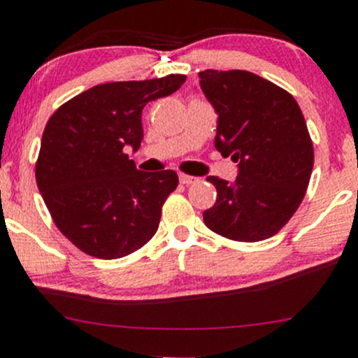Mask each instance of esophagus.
<instances>
[{
	"instance_id": "obj_1",
	"label": "esophagus",
	"mask_w": 358,
	"mask_h": 358,
	"mask_svg": "<svg viewBox=\"0 0 358 358\" xmlns=\"http://www.w3.org/2000/svg\"><path fill=\"white\" fill-rule=\"evenodd\" d=\"M180 182L183 183V185H192V183L197 182V178L195 176H190V175H185V173H180Z\"/></svg>"
}]
</instances>
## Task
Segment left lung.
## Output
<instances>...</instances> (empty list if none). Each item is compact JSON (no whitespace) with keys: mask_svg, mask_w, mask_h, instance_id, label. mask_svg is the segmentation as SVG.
I'll list each match as a JSON object with an SVG mask.
<instances>
[{"mask_svg":"<svg viewBox=\"0 0 358 358\" xmlns=\"http://www.w3.org/2000/svg\"><path fill=\"white\" fill-rule=\"evenodd\" d=\"M200 88L217 113L215 149L238 163L233 183L207 176L217 190L203 222L234 241L277 234L301 206L314 149L304 115L289 92L250 71L199 73Z\"/></svg>","mask_w":358,"mask_h":358,"instance_id":"1","label":"left lung"}]
</instances>
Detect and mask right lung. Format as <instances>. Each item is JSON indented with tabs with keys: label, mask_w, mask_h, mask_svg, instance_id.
I'll return each mask as SVG.
<instances>
[{
	"label": "right lung",
	"mask_w": 358,
	"mask_h": 358,
	"mask_svg": "<svg viewBox=\"0 0 358 358\" xmlns=\"http://www.w3.org/2000/svg\"><path fill=\"white\" fill-rule=\"evenodd\" d=\"M185 74L93 86L47 122L35 178L54 224L86 255L134 253L158 231L164 200L178 185L173 170L139 171L125 155L143 141V108L175 93Z\"/></svg>",
	"instance_id": "1"
}]
</instances>
